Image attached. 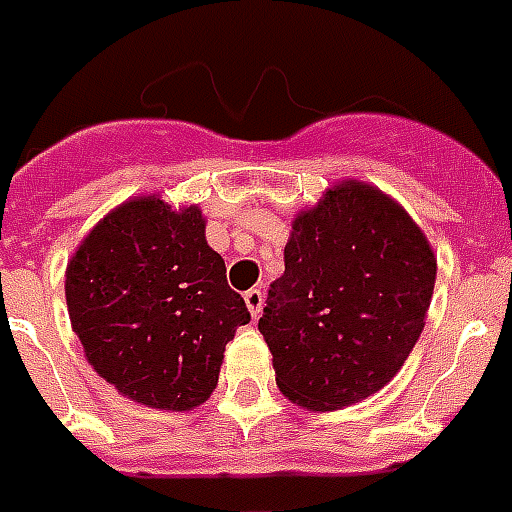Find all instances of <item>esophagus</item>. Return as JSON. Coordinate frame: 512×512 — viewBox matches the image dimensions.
Segmentation results:
<instances>
[{
  "label": "esophagus",
  "mask_w": 512,
  "mask_h": 512,
  "mask_svg": "<svg viewBox=\"0 0 512 512\" xmlns=\"http://www.w3.org/2000/svg\"><path fill=\"white\" fill-rule=\"evenodd\" d=\"M244 300H247L249 314H252V317H255V319L260 317V311H263V300H265L263 290H257V287H252V290L244 292Z\"/></svg>",
  "instance_id": "esophagus-1"
}]
</instances>
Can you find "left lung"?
<instances>
[{
  "label": "left lung",
  "instance_id": "left-lung-1",
  "mask_svg": "<svg viewBox=\"0 0 512 512\" xmlns=\"http://www.w3.org/2000/svg\"><path fill=\"white\" fill-rule=\"evenodd\" d=\"M438 263L403 206L346 179L300 212L257 330L292 403L338 411L376 395L419 341Z\"/></svg>",
  "mask_w": 512,
  "mask_h": 512
}]
</instances>
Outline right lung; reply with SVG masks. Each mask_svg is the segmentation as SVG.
Listing matches in <instances>:
<instances>
[{
    "label": "right lung",
    "mask_w": 512,
    "mask_h": 512,
    "mask_svg": "<svg viewBox=\"0 0 512 512\" xmlns=\"http://www.w3.org/2000/svg\"><path fill=\"white\" fill-rule=\"evenodd\" d=\"M66 306L93 370L161 411L209 400L225 343L252 319L201 209L158 195L117 206L85 236L66 265Z\"/></svg>",
    "instance_id": "obj_1"
}]
</instances>
